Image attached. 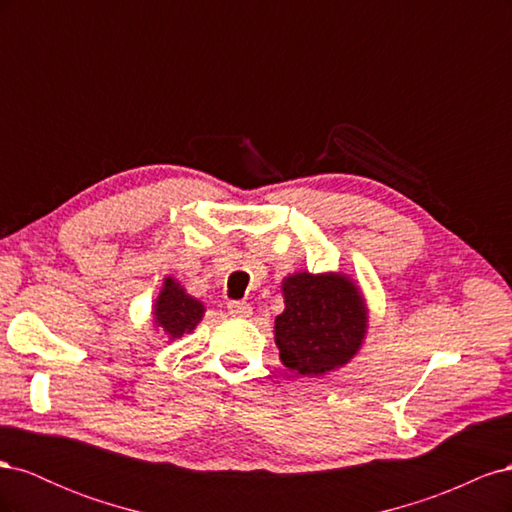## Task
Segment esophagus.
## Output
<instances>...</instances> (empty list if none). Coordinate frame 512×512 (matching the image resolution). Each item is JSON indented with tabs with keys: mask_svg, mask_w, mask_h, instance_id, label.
<instances>
[{
	"mask_svg": "<svg viewBox=\"0 0 512 512\" xmlns=\"http://www.w3.org/2000/svg\"><path fill=\"white\" fill-rule=\"evenodd\" d=\"M228 312H230V316H235V318H250L252 307H250V303H245V301H230Z\"/></svg>",
	"mask_w": 512,
	"mask_h": 512,
	"instance_id": "34e87169",
	"label": "esophagus"
}]
</instances>
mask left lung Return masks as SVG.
I'll use <instances>...</instances> for the list:
<instances>
[{
    "mask_svg": "<svg viewBox=\"0 0 512 512\" xmlns=\"http://www.w3.org/2000/svg\"><path fill=\"white\" fill-rule=\"evenodd\" d=\"M284 312L275 318L282 363L301 376H324L350 363L367 335V303L346 273L299 271L284 277Z\"/></svg>",
    "mask_w": 512,
    "mask_h": 512,
    "instance_id": "obj_1",
    "label": "left lung"
}]
</instances>
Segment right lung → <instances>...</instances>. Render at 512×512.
Masks as SVG:
<instances>
[{
  "instance_id": "right-lung-1",
  "label": "right lung",
  "mask_w": 512,
  "mask_h": 512,
  "mask_svg": "<svg viewBox=\"0 0 512 512\" xmlns=\"http://www.w3.org/2000/svg\"><path fill=\"white\" fill-rule=\"evenodd\" d=\"M151 316L156 331H160L168 342H175L196 329V324L205 316V305L188 294L175 277H164L158 299L153 301Z\"/></svg>"
}]
</instances>
